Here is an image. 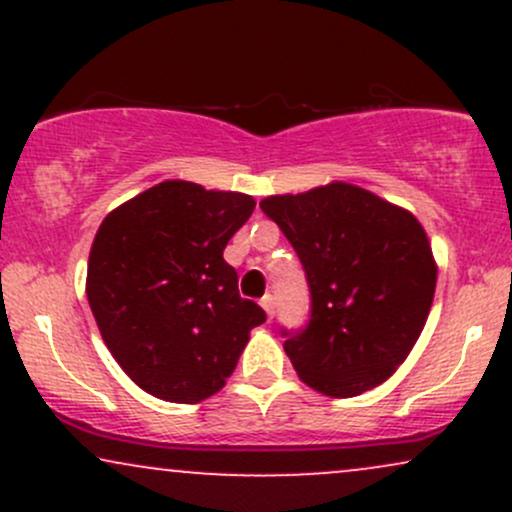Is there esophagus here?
Instances as JSON below:
<instances>
[{"instance_id":"esophagus-1","label":"esophagus","mask_w":512,"mask_h":512,"mask_svg":"<svg viewBox=\"0 0 512 512\" xmlns=\"http://www.w3.org/2000/svg\"><path fill=\"white\" fill-rule=\"evenodd\" d=\"M260 305L264 308V313H267L269 320H272V317H274V298L272 296H264L262 301H260Z\"/></svg>"}]
</instances>
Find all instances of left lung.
<instances>
[{"label":"left lung","mask_w":512,"mask_h":512,"mask_svg":"<svg viewBox=\"0 0 512 512\" xmlns=\"http://www.w3.org/2000/svg\"><path fill=\"white\" fill-rule=\"evenodd\" d=\"M260 207L308 276V327L284 342L298 378L327 397L385 383L414 349L436 293L438 264L424 226L411 211L339 180L264 197Z\"/></svg>","instance_id":"left-lung-1"}]
</instances>
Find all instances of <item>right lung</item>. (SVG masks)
<instances>
[{
    "mask_svg": "<svg viewBox=\"0 0 512 512\" xmlns=\"http://www.w3.org/2000/svg\"><path fill=\"white\" fill-rule=\"evenodd\" d=\"M255 199L166 180L105 216L88 255L86 296L101 337L144 392L197 404L231 378L252 327L228 240Z\"/></svg>",
    "mask_w": 512,
    "mask_h": 512,
    "instance_id": "1",
    "label": "right lung"
}]
</instances>
